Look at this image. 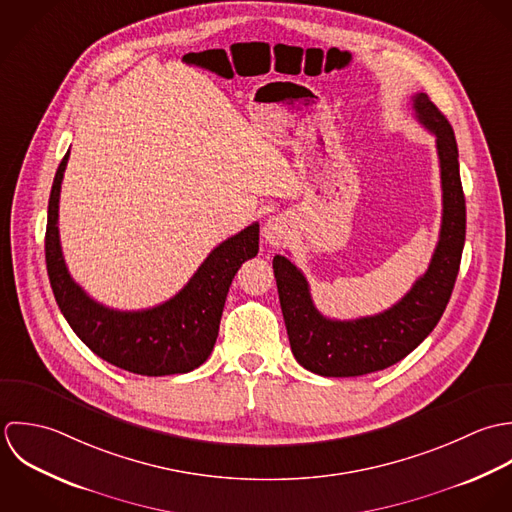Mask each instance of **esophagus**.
I'll use <instances>...</instances> for the list:
<instances>
[{"label":"esophagus","mask_w":512,"mask_h":512,"mask_svg":"<svg viewBox=\"0 0 512 512\" xmlns=\"http://www.w3.org/2000/svg\"><path fill=\"white\" fill-rule=\"evenodd\" d=\"M291 225L287 221V217L283 215H273L265 221V227H263V237L269 245L273 247H279L285 239H287V233H289Z\"/></svg>","instance_id":"1"}]
</instances>
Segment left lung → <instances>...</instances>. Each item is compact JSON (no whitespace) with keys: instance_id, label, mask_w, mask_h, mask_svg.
I'll return each mask as SVG.
<instances>
[{"instance_id":"8db88e82","label":"left lung","mask_w":512,"mask_h":512,"mask_svg":"<svg viewBox=\"0 0 512 512\" xmlns=\"http://www.w3.org/2000/svg\"><path fill=\"white\" fill-rule=\"evenodd\" d=\"M411 101L417 120L435 136L443 215L431 263L406 297L374 316L326 318L312 303L305 275L287 257L273 259L291 350L303 368L318 376H364L400 362L427 338L451 299L465 245V196L457 142L451 124L425 93H417Z\"/></svg>"}]
</instances>
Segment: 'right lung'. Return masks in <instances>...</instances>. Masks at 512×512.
Instances as JSON below:
<instances>
[{
  "label": "right lung",
  "instance_id": "add662e5",
  "mask_svg": "<svg viewBox=\"0 0 512 512\" xmlns=\"http://www.w3.org/2000/svg\"><path fill=\"white\" fill-rule=\"evenodd\" d=\"M69 152L61 160L47 209L45 261L55 301L75 334L108 364L140 376L186 374L213 350L229 285L259 251V223L219 243L170 301L146 310H114L91 299L69 275L59 241V196Z\"/></svg>",
  "mask_w": 512,
  "mask_h": 512
}]
</instances>
